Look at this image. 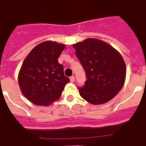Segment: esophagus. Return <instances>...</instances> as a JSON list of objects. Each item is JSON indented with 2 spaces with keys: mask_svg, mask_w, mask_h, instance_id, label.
I'll return each mask as SVG.
<instances>
[{
  "mask_svg": "<svg viewBox=\"0 0 146 146\" xmlns=\"http://www.w3.org/2000/svg\"><path fill=\"white\" fill-rule=\"evenodd\" d=\"M74 80H75V78H74V76H72V77H70V81L72 82V83H74Z\"/></svg>",
  "mask_w": 146,
  "mask_h": 146,
  "instance_id": "esophagus-1",
  "label": "esophagus"
}]
</instances>
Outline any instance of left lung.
<instances>
[{
  "label": "left lung",
  "mask_w": 146,
  "mask_h": 146,
  "mask_svg": "<svg viewBox=\"0 0 146 146\" xmlns=\"http://www.w3.org/2000/svg\"><path fill=\"white\" fill-rule=\"evenodd\" d=\"M75 54L86 75L83 98L92 104L109 102L125 84L126 66L122 56L111 45L97 38H87L73 44Z\"/></svg>",
  "instance_id": "8db88e82"
}]
</instances>
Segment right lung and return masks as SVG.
<instances>
[{"instance_id":"add662e5","label":"right lung","mask_w":146,"mask_h":146,"mask_svg":"<svg viewBox=\"0 0 146 146\" xmlns=\"http://www.w3.org/2000/svg\"><path fill=\"white\" fill-rule=\"evenodd\" d=\"M64 48L63 44L43 42L24 60L18 78L19 86L23 95L36 105L48 106L58 100L70 81L58 62Z\"/></svg>"}]
</instances>
